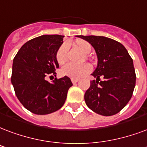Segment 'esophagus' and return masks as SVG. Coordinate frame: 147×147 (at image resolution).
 <instances>
[{"label": "esophagus", "instance_id": "34e87169", "mask_svg": "<svg viewBox=\"0 0 147 147\" xmlns=\"http://www.w3.org/2000/svg\"><path fill=\"white\" fill-rule=\"evenodd\" d=\"M71 82H72L73 84H75V83H76V82H79V79H71Z\"/></svg>", "mask_w": 147, "mask_h": 147}]
</instances>
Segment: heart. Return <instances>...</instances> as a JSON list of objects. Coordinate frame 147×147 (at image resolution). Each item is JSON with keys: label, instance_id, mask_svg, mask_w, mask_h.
I'll list each match as a JSON object with an SVG mask.
<instances>
[{"label": "heart", "instance_id": "heart-1", "mask_svg": "<svg viewBox=\"0 0 147 147\" xmlns=\"http://www.w3.org/2000/svg\"><path fill=\"white\" fill-rule=\"evenodd\" d=\"M76 46L84 54H89L92 47L85 40H78L76 42ZM68 49V44L67 43H62L56 52V60L59 64H64L67 60V51ZM91 71V67L86 63L82 65H74L71 63H68L64 65L61 69V73L64 76L69 77L71 79H79L87 74Z\"/></svg>", "mask_w": 147, "mask_h": 147}]
</instances>
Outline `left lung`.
<instances>
[{
    "label": "left lung",
    "instance_id": "obj_1",
    "mask_svg": "<svg viewBox=\"0 0 147 147\" xmlns=\"http://www.w3.org/2000/svg\"><path fill=\"white\" fill-rule=\"evenodd\" d=\"M93 46L97 56V66L93 74L96 80L84 98L88 107L96 114L111 116L123 109L130 100L136 86L133 61L125 47L111 38L79 36ZM104 77L100 81L99 77Z\"/></svg>",
    "mask_w": 147,
    "mask_h": 147
}]
</instances>
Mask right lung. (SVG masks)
Listing matches in <instances>:
<instances>
[{
    "label": "right lung",
    "mask_w": 147,
    "mask_h": 147,
    "mask_svg": "<svg viewBox=\"0 0 147 147\" xmlns=\"http://www.w3.org/2000/svg\"><path fill=\"white\" fill-rule=\"evenodd\" d=\"M64 36L43 35L29 40L13 60L11 83L18 100L36 115H48L65 104L68 89L72 86L67 76L46 80L56 76L59 68L56 52L63 43Z\"/></svg>",
    "instance_id": "right-lung-1"
}]
</instances>
